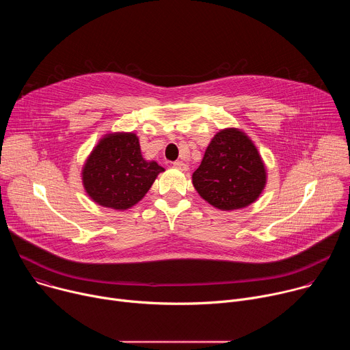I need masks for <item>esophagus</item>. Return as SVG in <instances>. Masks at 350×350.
<instances>
[{
    "instance_id": "34e87169",
    "label": "esophagus",
    "mask_w": 350,
    "mask_h": 350,
    "mask_svg": "<svg viewBox=\"0 0 350 350\" xmlns=\"http://www.w3.org/2000/svg\"><path fill=\"white\" fill-rule=\"evenodd\" d=\"M173 166H174L176 169L181 170V172H187V170H188V165L184 163V162H180V161H178V162H174Z\"/></svg>"
}]
</instances>
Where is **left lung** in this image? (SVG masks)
<instances>
[{"mask_svg":"<svg viewBox=\"0 0 350 350\" xmlns=\"http://www.w3.org/2000/svg\"><path fill=\"white\" fill-rule=\"evenodd\" d=\"M267 170L254 141L239 129L215 134L192 174L196 192L220 211L246 208L262 195Z\"/></svg>","mask_w":350,"mask_h":350,"instance_id":"8db88e82","label":"left lung"}]
</instances>
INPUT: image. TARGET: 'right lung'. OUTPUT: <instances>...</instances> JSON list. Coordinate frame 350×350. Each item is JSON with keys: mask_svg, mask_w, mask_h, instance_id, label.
<instances>
[{"mask_svg": "<svg viewBox=\"0 0 350 350\" xmlns=\"http://www.w3.org/2000/svg\"><path fill=\"white\" fill-rule=\"evenodd\" d=\"M165 172L145 161L134 133H108L94 146L81 170L87 195L104 208L126 211L138 204Z\"/></svg>", "mask_w": 350, "mask_h": 350, "instance_id": "1", "label": "right lung"}]
</instances>
